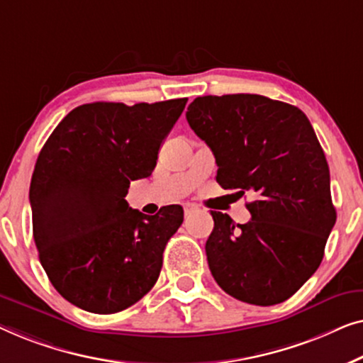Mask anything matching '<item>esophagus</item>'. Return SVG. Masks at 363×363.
Here are the masks:
<instances>
[{
	"mask_svg": "<svg viewBox=\"0 0 363 363\" xmlns=\"http://www.w3.org/2000/svg\"><path fill=\"white\" fill-rule=\"evenodd\" d=\"M196 208H197V207L194 206V203H186V206H184V213H186V216H189V213L196 211Z\"/></svg>",
	"mask_w": 363,
	"mask_h": 363,
	"instance_id": "34e87169",
	"label": "esophagus"
}]
</instances>
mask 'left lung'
Returning a JSON list of instances; mask_svg holds the SVG:
<instances>
[{
    "label": "left lung",
    "instance_id": "obj_1",
    "mask_svg": "<svg viewBox=\"0 0 363 363\" xmlns=\"http://www.w3.org/2000/svg\"><path fill=\"white\" fill-rule=\"evenodd\" d=\"M186 118L216 156L217 182L255 196L243 225L211 212L212 277L243 303H283L319 268L337 218L313 125L298 106L252 94L197 96Z\"/></svg>",
    "mask_w": 363,
    "mask_h": 363
}]
</instances>
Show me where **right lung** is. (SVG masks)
Masks as SVG:
<instances>
[{
	"mask_svg": "<svg viewBox=\"0 0 363 363\" xmlns=\"http://www.w3.org/2000/svg\"><path fill=\"white\" fill-rule=\"evenodd\" d=\"M186 104L80 105L40 150L29 189L34 242L50 283L77 308L120 313L160 278L182 207L145 216L125 197L131 181L151 176Z\"/></svg>",
	"mask_w": 363,
	"mask_h": 363,
	"instance_id": "right-lung-1",
	"label": "right lung"
}]
</instances>
